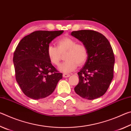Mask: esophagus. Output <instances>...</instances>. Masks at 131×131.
Segmentation results:
<instances>
[{
    "instance_id": "34e87169",
    "label": "esophagus",
    "mask_w": 131,
    "mask_h": 131,
    "mask_svg": "<svg viewBox=\"0 0 131 131\" xmlns=\"http://www.w3.org/2000/svg\"><path fill=\"white\" fill-rule=\"evenodd\" d=\"M70 76L69 74H68V73H63V77H65V78H66V77H69Z\"/></svg>"
}]
</instances>
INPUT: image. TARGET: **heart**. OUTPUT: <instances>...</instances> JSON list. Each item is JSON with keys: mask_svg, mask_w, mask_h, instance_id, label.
Returning a JSON list of instances; mask_svg holds the SVG:
<instances>
[{"mask_svg": "<svg viewBox=\"0 0 131 131\" xmlns=\"http://www.w3.org/2000/svg\"><path fill=\"white\" fill-rule=\"evenodd\" d=\"M57 47L50 45L47 48V54L50 62L58 65L62 54H65V61L59 65L58 69L62 72L68 73L74 70L77 65H83L88 58V50L83 44H77L74 39L64 37L58 40Z\"/></svg>", "mask_w": 131, "mask_h": 131, "instance_id": "obj_1", "label": "heart"}]
</instances>
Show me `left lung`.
<instances>
[{"label":"left lung","mask_w":131,"mask_h":131,"mask_svg":"<svg viewBox=\"0 0 131 131\" xmlns=\"http://www.w3.org/2000/svg\"><path fill=\"white\" fill-rule=\"evenodd\" d=\"M70 35L81 41L88 50L87 61L77 73L79 82L75 92L88 100L101 97L113 78L115 59L112 46L105 36L94 30L73 31Z\"/></svg>","instance_id":"left-lung-1"}]
</instances>
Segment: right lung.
<instances>
[{
	"label": "right lung",
	"instance_id": "1",
	"mask_svg": "<svg viewBox=\"0 0 131 131\" xmlns=\"http://www.w3.org/2000/svg\"><path fill=\"white\" fill-rule=\"evenodd\" d=\"M63 30H37L22 39L14 53L17 82L26 96L38 100L54 92L62 78L50 62L47 48Z\"/></svg>",
	"mask_w": 131,
	"mask_h": 131
}]
</instances>
